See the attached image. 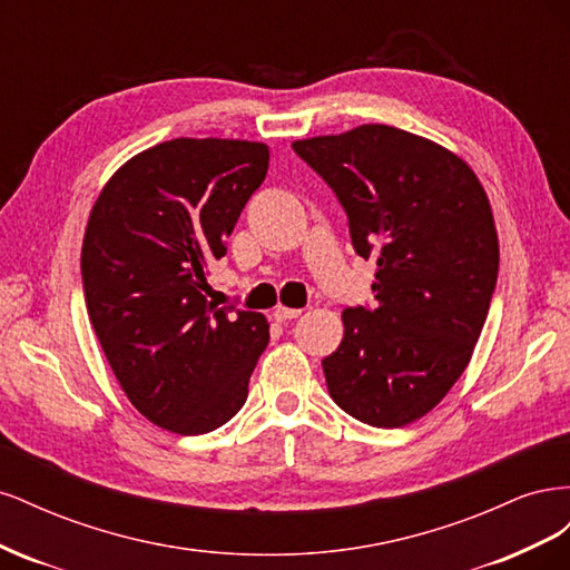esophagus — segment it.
Returning <instances> with one entry per match:
<instances>
[{"label": "esophagus", "instance_id": "esophagus-1", "mask_svg": "<svg viewBox=\"0 0 570 570\" xmlns=\"http://www.w3.org/2000/svg\"><path fill=\"white\" fill-rule=\"evenodd\" d=\"M271 316L275 318V321H292V318H299L302 316V308H289V306H275L273 312H271Z\"/></svg>", "mask_w": 570, "mask_h": 570}]
</instances>
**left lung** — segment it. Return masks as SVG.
<instances>
[{"mask_svg":"<svg viewBox=\"0 0 570 570\" xmlns=\"http://www.w3.org/2000/svg\"><path fill=\"white\" fill-rule=\"evenodd\" d=\"M292 149L335 193L354 252L375 262L377 304L344 308L327 392L361 423H413L469 366L490 312L499 243L485 189L456 154L392 126Z\"/></svg>","mask_w":570,"mask_h":570,"instance_id":"1","label":"left lung"}]
</instances>
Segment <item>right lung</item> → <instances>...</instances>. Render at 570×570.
Wrapping results in <instances>:
<instances>
[{"mask_svg": "<svg viewBox=\"0 0 570 570\" xmlns=\"http://www.w3.org/2000/svg\"><path fill=\"white\" fill-rule=\"evenodd\" d=\"M268 147L161 142L120 166L82 239L85 304L132 406L178 435H204L247 402L268 323L206 299V266L264 183Z\"/></svg>", "mask_w": 570, "mask_h": 570, "instance_id": "1", "label": "right lung"}]
</instances>
